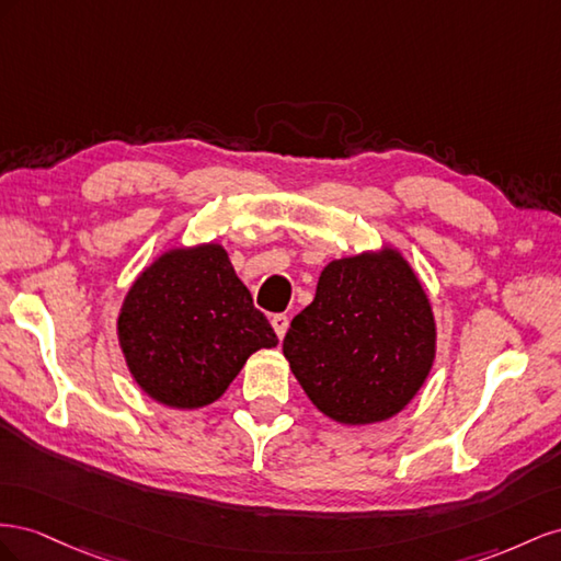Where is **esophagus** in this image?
<instances>
[{
    "label": "esophagus",
    "instance_id": "esophagus-1",
    "mask_svg": "<svg viewBox=\"0 0 561 561\" xmlns=\"http://www.w3.org/2000/svg\"><path fill=\"white\" fill-rule=\"evenodd\" d=\"M270 324H272V329H275V333H277V339L282 341L284 335H286V329H289V317L286 314H272V319H270Z\"/></svg>",
    "mask_w": 561,
    "mask_h": 561
}]
</instances>
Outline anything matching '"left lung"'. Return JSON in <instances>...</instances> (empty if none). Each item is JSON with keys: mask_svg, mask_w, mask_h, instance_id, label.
I'll list each match as a JSON object with an SVG mask.
<instances>
[{"mask_svg": "<svg viewBox=\"0 0 561 561\" xmlns=\"http://www.w3.org/2000/svg\"><path fill=\"white\" fill-rule=\"evenodd\" d=\"M282 350L319 411L341 425H371L404 411L423 388L437 322L407 255L382 244L324 265Z\"/></svg>", "mask_w": 561, "mask_h": 561, "instance_id": "8db88e82", "label": "left lung"}]
</instances>
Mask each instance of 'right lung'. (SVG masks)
<instances>
[{"instance_id": "1", "label": "right lung", "mask_w": 561, "mask_h": 561, "mask_svg": "<svg viewBox=\"0 0 561 561\" xmlns=\"http://www.w3.org/2000/svg\"><path fill=\"white\" fill-rule=\"evenodd\" d=\"M117 341L136 386L185 411L214 404L255 350L279 343L216 242L171 247L142 267L122 300Z\"/></svg>"}]
</instances>
